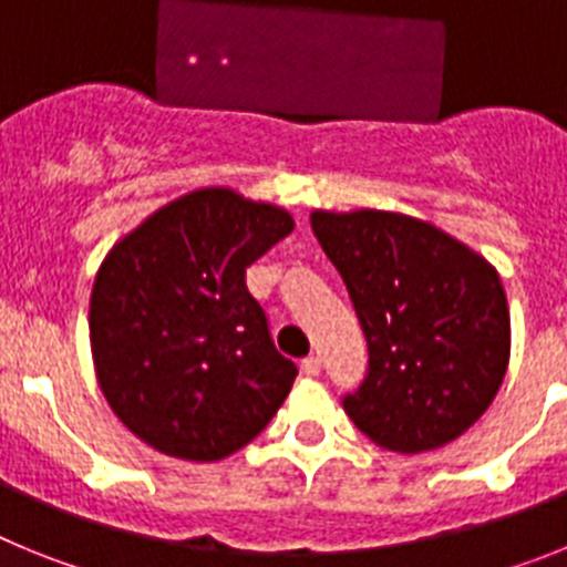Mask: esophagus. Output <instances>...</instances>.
Segmentation results:
<instances>
[{"label": "esophagus", "mask_w": 567, "mask_h": 567, "mask_svg": "<svg viewBox=\"0 0 567 567\" xmlns=\"http://www.w3.org/2000/svg\"><path fill=\"white\" fill-rule=\"evenodd\" d=\"M300 369H303V374H309V378L320 374V358H318V354H309V358L300 360Z\"/></svg>", "instance_id": "obj_1"}]
</instances>
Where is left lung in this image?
I'll return each instance as SVG.
<instances>
[{
  "mask_svg": "<svg viewBox=\"0 0 567 567\" xmlns=\"http://www.w3.org/2000/svg\"><path fill=\"white\" fill-rule=\"evenodd\" d=\"M354 303L369 369L343 409L372 443L420 454L457 440L497 398L511 318L497 269L432 224L383 209L312 213Z\"/></svg>",
  "mask_w": 567,
  "mask_h": 567,
  "instance_id": "1",
  "label": "left lung"
}]
</instances>
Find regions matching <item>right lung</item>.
Masks as SVG:
<instances>
[{
  "mask_svg": "<svg viewBox=\"0 0 567 567\" xmlns=\"http://www.w3.org/2000/svg\"><path fill=\"white\" fill-rule=\"evenodd\" d=\"M295 229L227 187L155 209L107 252L90 295V346L115 417L155 452L213 463L287 400L298 365L275 349L249 264Z\"/></svg>",
  "mask_w": 567,
  "mask_h": 567,
  "instance_id": "1",
  "label": "right lung"
}]
</instances>
